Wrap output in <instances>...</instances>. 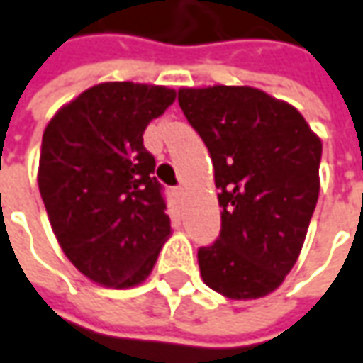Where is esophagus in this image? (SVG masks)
<instances>
[{
  "instance_id": "obj_1",
  "label": "esophagus",
  "mask_w": 363,
  "mask_h": 363,
  "mask_svg": "<svg viewBox=\"0 0 363 363\" xmlns=\"http://www.w3.org/2000/svg\"><path fill=\"white\" fill-rule=\"evenodd\" d=\"M172 196L181 201V196H182V189H181V186H174V189H172Z\"/></svg>"
}]
</instances>
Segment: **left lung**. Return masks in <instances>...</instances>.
Listing matches in <instances>:
<instances>
[{"label":"left lung","mask_w":363,"mask_h":363,"mask_svg":"<svg viewBox=\"0 0 363 363\" xmlns=\"http://www.w3.org/2000/svg\"><path fill=\"white\" fill-rule=\"evenodd\" d=\"M219 189L220 233L199 249L203 281L259 299L294 269L319 196L321 140L291 104L249 86L181 88Z\"/></svg>","instance_id":"8db88e82"}]
</instances>
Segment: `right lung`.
<instances>
[{
  "instance_id": "obj_1",
  "label": "right lung",
  "mask_w": 363,
  "mask_h": 363,
  "mask_svg": "<svg viewBox=\"0 0 363 363\" xmlns=\"http://www.w3.org/2000/svg\"><path fill=\"white\" fill-rule=\"evenodd\" d=\"M164 86L104 82L60 108L42 138L38 184L57 243L106 287H134L170 235L143 134L174 102Z\"/></svg>"
}]
</instances>
